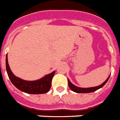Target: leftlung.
<instances>
[{
    "instance_id": "obj_1",
    "label": "left lung",
    "mask_w": 120,
    "mask_h": 120,
    "mask_svg": "<svg viewBox=\"0 0 120 120\" xmlns=\"http://www.w3.org/2000/svg\"><path fill=\"white\" fill-rule=\"evenodd\" d=\"M110 76L108 77L107 79L104 81V82H103L102 84L101 85H99L98 86H96V87H92V88H79L78 87V86H74L73 84H72L71 81L68 79V83H69V88H71V89L74 92H76V93H79V94H86V93H91V92H95V91H96L99 88H101L104 86V85H105V83L107 82V81L109 79V78Z\"/></svg>"
}]
</instances>
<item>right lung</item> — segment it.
<instances>
[{
  "label": "right lung",
  "mask_w": 120,
  "mask_h": 120,
  "mask_svg": "<svg viewBox=\"0 0 120 120\" xmlns=\"http://www.w3.org/2000/svg\"><path fill=\"white\" fill-rule=\"evenodd\" d=\"M6 65L9 78L15 86L20 91L30 94H42L49 92L51 88V80L55 71L52 72L39 80L27 81L19 79L13 74L8 64V55H6Z\"/></svg>",
  "instance_id": "add662e5"
}]
</instances>
